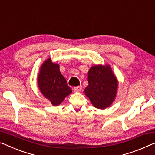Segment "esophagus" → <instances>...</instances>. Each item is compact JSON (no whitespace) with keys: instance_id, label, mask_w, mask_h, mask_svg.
<instances>
[{"instance_id":"34e87169","label":"esophagus","mask_w":155,"mask_h":155,"mask_svg":"<svg viewBox=\"0 0 155 155\" xmlns=\"http://www.w3.org/2000/svg\"><path fill=\"white\" fill-rule=\"evenodd\" d=\"M82 90V87L81 86H78V87H75L73 88V91L74 92H80Z\"/></svg>"}]
</instances>
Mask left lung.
I'll return each instance as SVG.
<instances>
[{"instance_id": "obj_1", "label": "left lung", "mask_w": 155, "mask_h": 155, "mask_svg": "<svg viewBox=\"0 0 155 155\" xmlns=\"http://www.w3.org/2000/svg\"><path fill=\"white\" fill-rule=\"evenodd\" d=\"M88 82L84 94L95 107L104 109L112 104L118 82L110 66H91L88 72Z\"/></svg>"}]
</instances>
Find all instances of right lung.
<instances>
[{"label":"right lung","mask_w":155,"mask_h":155,"mask_svg":"<svg viewBox=\"0 0 155 155\" xmlns=\"http://www.w3.org/2000/svg\"><path fill=\"white\" fill-rule=\"evenodd\" d=\"M37 80L43 96L48 99L53 106L60 104L72 93L66 79L61 74L59 66L52 62L51 58L46 59L41 66Z\"/></svg>","instance_id":"obj_1"}]
</instances>
